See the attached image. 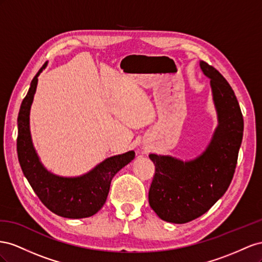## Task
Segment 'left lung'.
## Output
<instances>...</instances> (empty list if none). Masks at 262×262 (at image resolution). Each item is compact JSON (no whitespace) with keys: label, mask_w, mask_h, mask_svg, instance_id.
<instances>
[{"label":"left lung","mask_w":262,"mask_h":262,"mask_svg":"<svg viewBox=\"0 0 262 262\" xmlns=\"http://www.w3.org/2000/svg\"><path fill=\"white\" fill-rule=\"evenodd\" d=\"M211 79L219 127L210 146L195 160L183 162L169 156L149 155L155 174L149 205L166 222L184 224L206 213L233 180L244 134V118L233 89L214 67L201 61Z\"/></svg>","instance_id":"1"}]
</instances>
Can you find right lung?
Listing matches in <instances>:
<instances>
[{"label": "right lung", "instance_id": "obj_1", "mask_svg": "<svg viewBox=\"0 0 262 262\" xmlns=\"http://www.w3.org/2000/svg\"><path fill=\"white\" fill-rule=\"evenodd\" d=\"M46 64L32 80L31 88L20 104L16 144L18 161L27 181L48 210L67 219L90 217L101 210L106 201L112 179L134 159L135 152L111 157L89 173L78 178H61L48 172L35 152L29 132V111L38 76Z\"/></svg>", "mask_w": 262, "mask_h": 262}]
</instances>
